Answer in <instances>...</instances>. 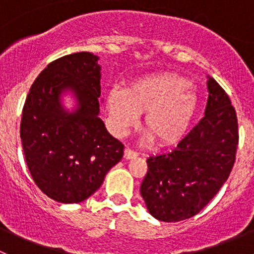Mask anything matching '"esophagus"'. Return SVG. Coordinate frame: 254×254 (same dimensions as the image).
I'll return each mask as SVG.
<instances>
[{"label":"esophagus","mask_w":254,"mask_h":254,"mask_svg":"<svg viewBox=\"0 0 254 254\" xmlns=\"http://www.w3.org/2000/svg\"><path fill=\"white\" fill-rule=\"evenodd\" d=\"M136 156H137V152L132 151L131 148H125V151H124L125 160H131V158H135Z\"/></svg>","instance_id":"obj_1"}]
</instances>
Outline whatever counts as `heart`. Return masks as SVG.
<instances>
[{
    "label": "heart",
    "instance_id": "heart-1",
    "mask_svg": "<svg viewBox=\"0 0 254 254\" xmlns=\"http://www.w3.org/2000/svg\"><path fill=\"white\" fill-rule=\"evenodd\" d=\"M198 107V96L188 79L172 72L142 76L124 93L113 89L107 99L115 134H124L135 124L136 114L143 113V131L160 147L175 146L186 136Z\"/></svg>",
    "mask_w": 254,
    "mask_h": 254
}]
</instances>
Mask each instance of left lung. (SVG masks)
Returning <instances> with one entry per match:
<instances>
[{
  "label": "left lung",
  "mask_w": 254,
  "mask_h": 254,
  "mask_svg": "<svg viewBox=\"0 0 254 254\" xmlns=\"http://www.w3.org/2000/svg\"><path fill=\"white\" fill-rule=\"evenodd\" d=\"M205 115L173 151L147 158L140 193L148 212L177 222L198 214L229 178L236 160L238 124L229 96L207 76Z\"/></svg>",
  "instance_id": "left-lung-1"
}]
</instances>
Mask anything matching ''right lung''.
I'll list each match as a JSON object with an SVG mask.
<instances>
[{
  "instance_id": "add662e5",
  "label": "right lung",
  "mask_w": 254,
  "mask_h": 254,
  "mask_svg": "<svg viewBox=\"0 0 254 254\" xmlns=\"http://www.w3.org/2000/svg\"><path fill=\"white\" fill-rule=\"evenodd\" d=\"M98 56L76 53L50 63L32 84L20 122V140L33 181L49 198L81 203L102 186L124 155V145L99 114ZM70 90L78 107L67 111L61 97Z\"/></svg>"
}]
</instances>
